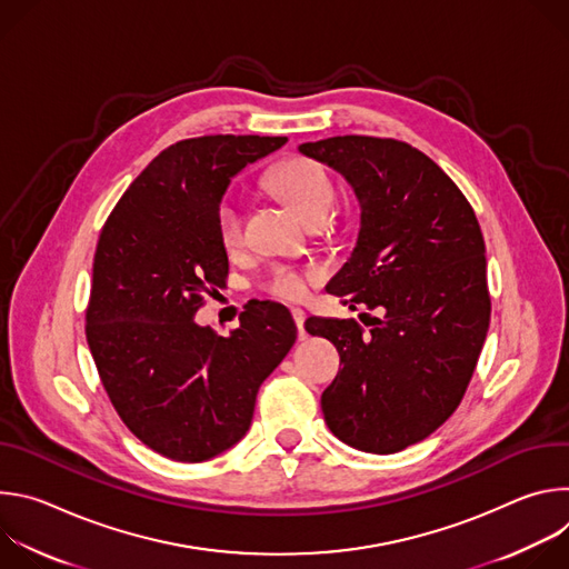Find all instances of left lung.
<instances>
[{"label": "left lung", "mask_w": 569, "mask_h": 569, "mask_svg": "<svg viewBox=\"0 0 569 569\" xmlns=\"http://www.w3.org/2000/svg\"><path fill=\"white\" fill-rule=\"evenodd\" d=\"M263 146L252 134L169 146L121 196L97 246L86 331L101 382L128 430L176 461L213 459L246 437L259 387L292 347H274L272 319L290 315L277 306L224 331L196 321L229 272L222 198Z\"/></svg>", "instance_id": "1"}]
</instances>
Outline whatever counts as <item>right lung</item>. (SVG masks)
I'll return each instance as SVG.
<instances>
[{"instance_id":"right-lung-1","label":"right lung","mask_w":569,"mask_h":569,"mask_svg":"<svg viewBox=\"0 0 569 569\" xmlns=\"http://www.w3.org/2000/svg\"><path fill=\"white\" fill-rule=\"evenodd\" d=\"M299 152L338 171L356 193V248L327 283L377 310L310 323L340 353L321 393L329 430L347 446L391 455L430 437L455 410L489 331L486 250L475 211L421 150L378 137H331Z\"/></svg>"}]
</instances>
